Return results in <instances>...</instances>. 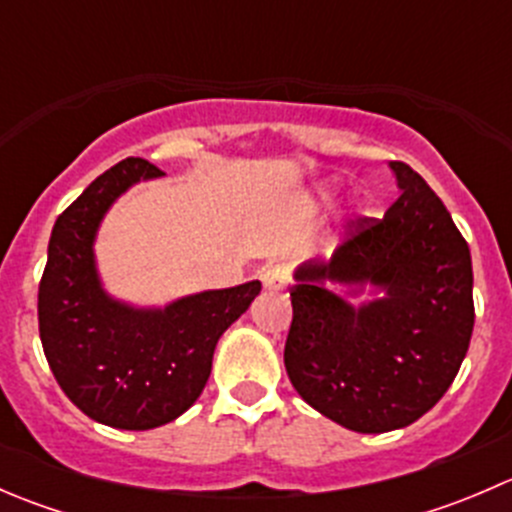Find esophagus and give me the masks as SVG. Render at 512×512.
<instances>
[{
  "label": "esophagus",
  "mask_w": 512,
  "mask_h": 512,
  "mask_svg": "<svg viewBox=\"0 0 512 512\" xmlns=\"http://www.w3.org/2000/svg\"><path fill=\"white\" fill-rule=\"evenodd\" d=\"M287 282H289V265H285V262H275V265H267L265 270H262V285H265V289L280 292V289H285Z\"/></svg>",
  "instance_id": "34e87169"
}]
</instances>
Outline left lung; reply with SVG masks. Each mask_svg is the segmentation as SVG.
<instances>
[{"label": "left lung", "instance_id": "left-lung-1", "mask_svg": "<svg viewBox=\"0 0 512 512\" xmlns=\"http://www.w3.org/2000/svg\"><path fill=\"white\" fill-rule=\"evenodd\" d=\"M401 195L329 262L294 270L287 376L319 414L356 433L404 428L441 401L473 334L471 250L426 180L391 160ZM329 281L380 297L354 308Z\"/></svg>", "mask_w": 512, "mask_h": 512}]
</instances>
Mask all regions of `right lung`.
I'll return each instance as SVG.
<instances>
[{"instance_id": "add662e5", "label": "right lung", "mask_w": 512, "mask_h": 512, "mask_svg": "<svg viewBox=\"0 0 512 512\" xmlns=\"http://www.w3.org/2000/svg\"><path fill=\"white\" fill-rule=\"evenodd\" d=\"M126 158L56 218L39 282V337L61 391L86 416L123 431L175 421L203 394L218 339L260 294L257 280L188 294L165 307H133L103 289L94 242L111 205L141 180L160 178Z\"/></svg>"}]
</instances>
